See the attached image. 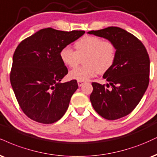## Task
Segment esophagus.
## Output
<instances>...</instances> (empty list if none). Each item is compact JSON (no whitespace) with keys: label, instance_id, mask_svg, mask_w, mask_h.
<instances>
[{"label":"esophagus","instance_id":"obj_1","mask_svg":"<svg viewBox=\"0 0 157 157\" xmlns=\"http://www.w3.org/2000/svg\"><path fill=\"white\" fill-rule=\"evenodd\" d=\"M84 83H85L84 81H77V84H78V86L80 87L82 86Z\"/></svg>","mask_w":157,"mask_h":157}]
</instances>
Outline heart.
Listing matches in <instances>:
<instances>
[{"label":"heart","mask_w":157,"mask_h":157,"mask_svg":"<svg viewBox=\"0 0 157 157\" xmlns=\"http://www.w3.org/2000/svg\"><path fill=\"white\" fill-rule=\"evenodd\" d=\"M74 51L69 46L60 51V58L64 65L75 68L80 63L82 67L69 71L71 80L87 81L97 73L108 71L116 61V48L112 41L95 36H86L75 43Z\"/></svg>","instance_id":"heart-1"}]
</instances>
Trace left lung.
I'll use <instances>...</instances> for the list:
<instances>
[{"instance_id":"obj_1","label":"left lung","mask_w":157,"mask_h":157,"mask_svg":"<svg viewBox=\"0 0 157 157\" xmlns=\"http://www.w3.org/2000/svg\"><path fill=\"white\" fill-rule=\"evenodd\" d=\"M112 41L116 48V61L103 75L111 86L92 82L90 96L96 112L107 120H116L127 116L138 105L149 83L150 60L143 43L125 30L108 27L88 31ZM109 84L107 87L109 88Z\"/></svg>"}]
</instances>
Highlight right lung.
Wrapping results in <instances>:
<instances>
[{
  "label": "right lung",
  "instance_id": "obj_1",
  "mask_svg": "<svg viewBox=\"0 0 157 157\" xmlns=\"http://www.w3.org/2000/svg\"><path fill=\"white\" fill-rule=\"evenodd\" d=\"M84 33L48 28L19 44L13 56L10 82L20 108L28 118L49 124L65 114L78 85L75 80L60 82L68 69L60 60V51Z\"/></svg>",
  "mask_w": 157,
  "mask_h": 157
}]
</instances>
